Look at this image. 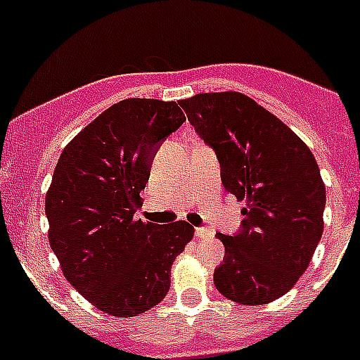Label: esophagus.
<instances>
[{
    "mask_svg": "<svg viewBox=\"0 0 360 360\" xmlns=\"http://www.w3.org/2000/svg\"><path fill=\"white\" fill-rule=\"evenodd\" d=\"M195 236L198 238V240H205V238H211L212 236V232L209 231V229H205V227H198L195 231Z\"/></svg>",
    "mask_w": 360,
    "mask_h": 360,
    "instance_id": "esophagus-1",
    "label": "esophagus"
}]
</instances>
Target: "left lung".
Listing matches in <instances>:
<instances>
[{
	"mask_svg": "<svg viewBox=\"0 0 360 360\" xmlns=\"http://www.w3.org/2000/svg\"><path fill=\"white\" fill-rule=\"evenodd\" d=\"M178 104L214 149L225 191L245 202L240 232L216 234L225 247L216 288L234 303H272L304 274L323 236L319 165L287 124L247 95L198 94Z\"/></svg>",
	"mask_w": 360,
	"mask_h": 360,
	"instance_id": "obj_1",
	"label": "left lung"
}]
</instances>
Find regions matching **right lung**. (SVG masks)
I'll use <instances>...</instances> for the list:
<instances>
[{
	"label": "right lung",
	"mask_w": 360,
	"mask_h": 360,
	"mask_svg": "<svg viewBox=\"0 0 360 360\" xmlns=\"http://www.w3.org/2000/svg\"><path fill=\"white\" fill-rule=\"evenodd\" d=\"M184 120L173 101L124 98L73 136L53 169L50 247L70 285L104 314L133 317L160 303L195 236L187 221L135 218L157 149Z\"/></svg>",
	"instance_id": "add662e5"
}]
</instances>
